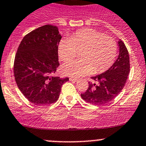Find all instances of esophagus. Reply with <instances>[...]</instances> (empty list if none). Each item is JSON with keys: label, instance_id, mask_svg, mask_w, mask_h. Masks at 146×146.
<instances>
[{"label": "esophagus", "instance_id": "esophagus-1", "mask_svg": "<svg viewBox=\"0 0 146 146\" xmlns=\"http://www.w3.org/2000/svg\"><path fill=\"white\" fill-rule=\"evenodd\" d=\"M69 80H70V81H71V82H77V80H78L77 78H71V77L69 78Z\"/></svg>", "mask_w": 146, "mask_h": 146}]
</instances>
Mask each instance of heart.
<instances>
[{
    "label": "heart",
    "mask_w": 146,
    "mask_h": 146,
    "mask_svg": "<svg viewBox=\"0 0 146 146\" xmlns=\"http://www.w3.org/2000/svg\"><path fill=\"white\" fill-rule=\"evenodd\" d=\"M80 59L64 64L61 71L64 75L78 78L92 72L99 74L113 65L117 52L114 40L92 29L76 31L69 38L62 39L58 46V54L63 61H69L77 55Z\"/></svg>",
    "instance_id": "b5f03b06"
}]
</instances>
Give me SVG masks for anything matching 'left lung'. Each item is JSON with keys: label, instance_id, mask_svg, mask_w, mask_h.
<instances>
[{"label": "left lung", "instance_id": "obj_1", "mask_svg": "<svg viewBox=\"0 0 146 146\" xmlns=\"http://www.w3.org/2000/svg\"><path fill=\"white\" fill-rule=\"evenodd\" d=\"M119 55L108 70L92 77L95 82H89V87L81 97L93 105H104L113 101L120 93L127 82L130 71L129 56L121 40L118 41Z\"/></svg>", "mask_w": 146, "mask_h": 146}]
</instances>
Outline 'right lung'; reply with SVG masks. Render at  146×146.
<instances>
[{
  "mask_svg": "<svg viewBox=\"0 0 146 146\" xmlns=\"http://www.w3.org/2000/svg\"><path fill=\"white\" fill-rule=\"evenodd\" d=\"M61 39L56 26H42L24 37L14 62L15 81L24 96L34 105L58 100L61 86L69 80L53 75L59 66L58 46Z\"/></svg>",
  "mask_w": 146,
  "mask_h": 146,
  "instance_id": "right-lung-1",
  "label": "right lung"
}]
</instances>
